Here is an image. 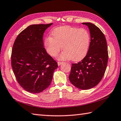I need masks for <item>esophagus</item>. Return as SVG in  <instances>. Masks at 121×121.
Here are the masks:
<instances>
[{
    "label": "esophagus",
    "instance_id": "esophagus-1",
    "mask_svg": "<svg viewBox=\"0 0 121 121\" xmlns=\"http://www.w3.org/2000/svg\"><path fill=\"white\" fill-rule=\"evenodd\" d=\"M63 62H58V65L59 66L61 65H62V64H63Z\"/></svg>",
    "mask_w": 121,
    "mask_h": 121
}]
</instances>
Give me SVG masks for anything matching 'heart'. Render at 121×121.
Here are the masks:
<instances>
[{
  "instance_id": "obj_1",
  "label": "heart",
  "mask_w": 121,
  "mask_h": 121,
  "mask_svg": "<svg viewBox=\"0 0 121 121\" xmlns=\"http://www.w3.org/2000/svg\"><path fill=\"white\" fill-rule=\"evenodd\" d=\"M91 44V35L88 30L71 26L56 28L52 36H48L44 40L45 50L49 55L56 56L63 49L65 50L58 56L61 60L78 61L85 57Z\"/></svg>"
}]
</instances>
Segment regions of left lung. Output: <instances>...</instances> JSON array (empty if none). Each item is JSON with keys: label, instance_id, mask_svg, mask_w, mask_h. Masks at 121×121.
<instances>
[{"label": "left lung", "instance_id": "left-lung-1", "mask_svg": "<svg viewBox=\"0 0 121 121\" xmlns=\"http://www.w3.org/2000/svg\"><path fill=\"white\" fill-rule=\"evenodd\" d=\"M89 28L91 44L88 52L83 60L72 64L69 75L71 83L78 88L86 90L99 84L106 71L108 60L107 43L104 33L91 23H82Z\"/></svg>", "mask_w": 121, "mask_h": 121}]
</instances>
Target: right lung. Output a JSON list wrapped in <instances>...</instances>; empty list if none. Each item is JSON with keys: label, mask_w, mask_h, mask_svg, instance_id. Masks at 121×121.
<instances>
[{"label": "right lung", "mask_w": 121, "mask_h": 121, "mask_svg": "<svg viewBox=\"0 0 121 121\" xmlns=\"http://www.w3.org/2000/svg\"><path fill=\"white\" fill-rule=\"evenodd\" d=\"M52 24L30 25L18 35L13 46V71L20 86L30 93H39L48 87L58 66L43 47V34Z\"/></svg>", "instance_id": "add662e5"}]
</instances>
